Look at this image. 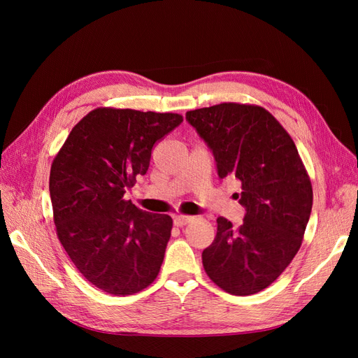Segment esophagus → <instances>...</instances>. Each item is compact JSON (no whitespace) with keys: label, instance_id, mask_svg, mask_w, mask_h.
<instances>
[{"label":"esophagus","instance_id":"34e87169","mask_svg":"<svg viewBox=\"0 0 358 358\" xmlns=\"http://www.w3.org/2000/svg\"><path fill=\"white\" fill-rule=\"evenodd\" d=\"M191 216H183V215H176L175 218H173V222H175L176 227H183L187 225L188 222H191Z\"/></svg>","mask_w":358,"mask_h":358}]
</instances>
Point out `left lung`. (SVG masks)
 <instances>
[{
	"instance_id": "1",
	"label": "left lung",
	"mask_w": 358,
	"mask_h": 358,
	"mask_svg": "<svg viewBox=\"0 0 358 358\" xmlns=\"http://www.w3.org/2000/svg\"><path fill=\"white\" fill-rule=\"evenodd\" d=\"M189 125L213 155L218 178L241 185L243 224L220 216L201 258L213 282L234 296L267 288L297 254L312 210V185L289 134L263 107L222 103L191 110Z\"/></svg>"
}]
</instances>
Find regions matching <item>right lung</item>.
<instances>
[{
	"instance_id": "add662e5",
	"label": "right lung",
	"mask_w": 358,
	"mask_h": 358,
	"mask_svg": "<svg viewBox=\"0 0 358 358\" xmlns=\"http://www.w3.org/2000/svg\"><path fill=\"white\" fill-rule=\"evenodd\" d=\"M183 121L178 113L95 109L52 162L49 191L61 245L92 285L129 296L158 276L170 239L169 215L125 200L146 175L152 148Z\"/></svg>"
}]
</instances>
